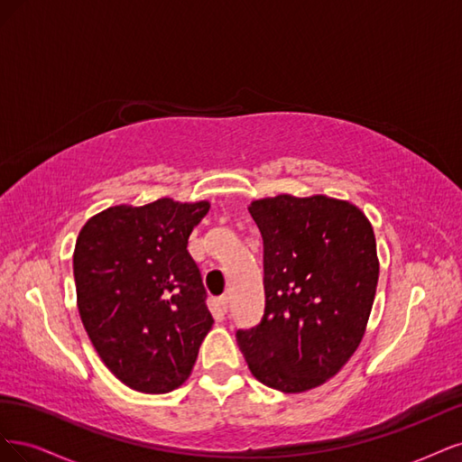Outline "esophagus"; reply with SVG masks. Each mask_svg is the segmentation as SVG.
<instances>
[{"label": "esophagus", "mask_w": 462, "mask_h": 462, "mask_svg": "<svg viewBox=\"0 0 462 462\" xmlns=\"http://www.w3.org/2000/svg\"><path fill=\"white\" fill-rule=\"evenodd\" d=\"M215 307H217L220 317L226 315V310H228V295H220L218 300H215Z\"/></svg>", "instance_id": "obj_1"}]
</instances>
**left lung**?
Here are the masks:
<instances>
[{
	"label": "left lung",
	"instance_id": "left-lung-1",
	"mask_svg": "<svg viewBox=\"0 0 462 462\" xmlns=\"http://www.w3.org/2000/svg\"><path fill=\"white\" fill-rule=\"evenodd\" d=\"M249 213L263 236L264 315L236 339L251 374L301 393L337 374L359 347L374 303V230L349 201L282 193Z\"/></svg>",
	"mask_w": 462,
	"mask_h": 462
}]
</instances>
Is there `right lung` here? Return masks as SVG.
Segmentation results:
<instances>
[{"label":"right lung","instance_id":"obj_1","mask_svg":"<svg viewBox=\"0 0 462 462\" xmlns=\"http://www.w3.org/2000/svg\"><path fill=\"white\" fill-rule=\"evenodd\" d=\"M209 201L116 205L82 226L72 255L77 303L101 361L128 388L182 385L213 317L188 237Z\"/></svg>","mask_w":462,"mask_h":462}]
</instances>
